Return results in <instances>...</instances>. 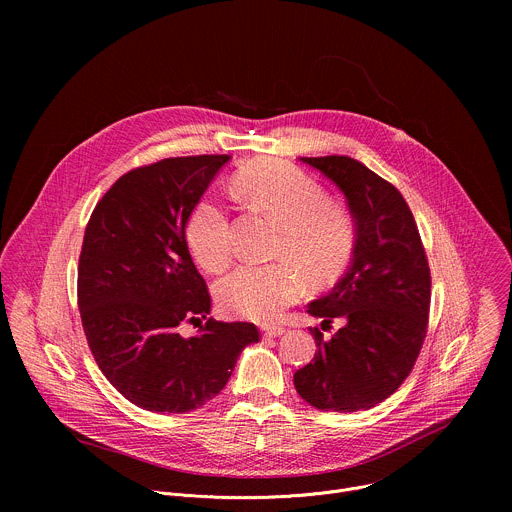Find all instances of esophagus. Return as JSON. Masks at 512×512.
<instances>
[{"instance_id": "obj_1", "label": "esophagus", "mask_w": 512, "mask_h": 512, "mask_svg": "<svg viewBox=\"0 0 512 512\" xmlns=\"http://www.w3.org/2000/svg\"><path fill=\"white\" fill-rule=\"evenodd\" d=\"M261 332H263L265 338H277V336L285 334V328H281V326H265Z\"/></svg>"}]
</instances>
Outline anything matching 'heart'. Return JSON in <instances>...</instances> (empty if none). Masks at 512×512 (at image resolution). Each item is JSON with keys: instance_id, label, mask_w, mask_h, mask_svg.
Segmentation results:
<instances>
[{"instance_id": "heart-1", "label": "heart", "mask_w": 512, "mask_h": 512, "mask_svg": "<svg viewBox=\"0 0 512 512\" xmlns=\"http://www.w3.org/2000/svg\"><path fill=\"white\" fill-rule=\"evenodd\" d=\"M233 192L279 225L273 265H241L216 287V300L227 314L273 322L294 304L302 279L312 287L334 283L350 265L356 247L352 214L328 202L324 188L302 170L277 162L253 160L231 180ZM196 263L221 273L233 257L231 218L216 202H200L186 227Z\"/></svg>"}]
</instances>
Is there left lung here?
<instances>
[{
    "mask_svg": "<svg viewBox=\"0 0 512 512\" xmlns=\"http://www.w3.org/2000/svg\"><path fill=\"white\" fill-rule=\"evenodd\" d=\"M332 180L356 225L346 273L308 304L326 338L312 330L316 354L294 375L296 391L322 411H362L393 395L419 356L429 316L431 277L415 218L401 192L348 156L300 158Z\"/></svg>",
    "mask_w": 512,
    "mask_h": 512,
    "instance_id": "obj_1",
    "label": "left lung"
}]
</instances>
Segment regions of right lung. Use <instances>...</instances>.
<instances>
[{
	"instance_id": "right-lung-1",
	"label": "right lung",
	"mask_w": 512,
	"mask_h": 512,
	"mask_svg": "<svg viewBox=\"0 0 512 512\" xmlns=\"http://www.w3.org/2000/svg\"><path fill=\"white\" fill-rule=\"evenodd\" d=\"M229 160L190 156L135 168L87 225L79 259L85 336L107 381L141 409L202 407L225 389L241 350L259 342L255 324L206 318L210 294L186 243L192 210ZM200 319L207 322L196 337L179 334L184 321Z\"/></svg>"
}]
</instances>
